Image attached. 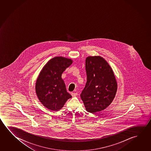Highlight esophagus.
<instances>
[{
    "instance_id": "1",
    "label": "esophagus",
    "mask_w": 151,
    "mask_h": 151,
    "mask_svg": "<svg viewBox=\"0 0 151 151\" xmlns=\"http://www.w3.org/2000/svg\"><path fill=\"white\" fill-rule=\"evenodd\" d=\"M71 95H72V96L75 97L77 95V93H72Z\"/></svg>"
}]
</instances>
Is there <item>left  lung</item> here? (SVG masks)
Here are the masks:
<instances>
[{"label":"left lung","instance_id":"left-lung-1","mask_svg":"<svg viewBox=\"0 0 151 151\" xmlns=\"http://www.w3.org/2000/svg\"><path fill=\"white\" fill-rule=\"evenodd\" d=\"M85 63L87 82L81 97L87 111L95 113L111 104L117 84L113 69L103 57L88 56Z\"/></svg>","mask_w":151,"mask_h":151}]
</instances>
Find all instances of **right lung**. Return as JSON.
Returning a JSON list of instances; mask_svg holds the SVG:
<instances>
[{
	"mask_svg": "<svg viewBox=\"0 0 151 151\" xmlns=\"http://www.w3.org/2000/svg\"><path fill=\"white\" fill-rule=\"evenodd\" d=\"M73 63V60L62 56L50 60L43 67L37 78L35 91L37 97L46 108L59 111L72 97L67 92L62 74Z\"/></svg>",
	"mask_w": 151,
	"mask_h": 151,
	"instance_id": "add662e5",
	"label": "right lung"
}]
</instances>
